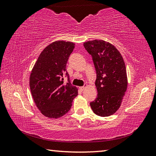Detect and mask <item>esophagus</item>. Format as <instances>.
<instances>
[{"mask_svg": "<svg viewBox=\"0 0 156 156\" xmlns=\"http://www.w3.org/2000/svg\"><path fill=\"white\" fill-rule=\"evenodd\" d=\"M79 89H80L81 91H83L84 89V87H79Z\"/></svg>", "mask_w": 156, "mask_h": 156, "instance_id": "obj_1", "label": "esophagus"}]
</instances>
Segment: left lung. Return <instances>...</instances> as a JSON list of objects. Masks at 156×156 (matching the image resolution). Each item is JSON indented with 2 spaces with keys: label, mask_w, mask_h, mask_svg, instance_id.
I'll list each match as a JSON object with an SVG mask.
<instances>
[{
  "label": "left lung",
  "mask_w": 156,
  "mask_h": 156,
  "mask_svg": "<svg viewBox=\"0 0 156 156\" xmlns=\"http://www.w3.org/2000/svg\"><path fill=\"white\" fill-rule=\"evenodd\" d=\"M83 44L92 56L96 72L98 95L90 106L94 113L101 117L113 115L120 108L127 89L123 58L113 44L105 41H87Z\"/></svg>",
  "instance_id": "8db88e82"
}]
</instances>
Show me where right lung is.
<instances>
[{
  "instance_id": "add662e5",
  "label": "right lung",
  "mask_w": 156,
  "mask_h": 156,
  "mask_svg": "<svg viewBox=\"0 0 156 156\" xmlns=\"http://www.w3.org/2000/svg\"><path fill=\"white\" fill-rule=\"evenodd\" d=\"M72 42L55 41L43 49L30 78L31 93L42 114L58 118L70 110L78 89L70 83L66 69L69 57L75 47ZM68 82L65 84L64 76Z\"/></svg>"
}]
</instances>
